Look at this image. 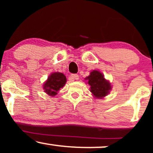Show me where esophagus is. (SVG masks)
<instances>
[{
	"label": "esophagus",
	"mask_w": 153,
	"mask_h": 153,
	"mask_svg": "<svg viewBox=\"0 0 153 153\" xmlns=\"http://www.w3.org/2000/svg\"><path fill=\"white\" fill-rule=\"evenodd\" d=\"M79 79V75L77 74H72L71 76H70V80H78Z\"/></svg>",
	"instance_id": "1"
}]
</instances>
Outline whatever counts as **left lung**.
Listing matches in <instances>:
<instances>
[{"mask_svg": "<svg viewBox=\"0 0 153 153\" xmlns=\"http://www.w3.org/2000/svg\"><path fill=\"white\" fill-rule=\"evenodd\" d=\"M88 83L91 86V92L96 98H102L108 94L111 89L110 83L101 73L97 71H94L86 78Z\"/></svg>", "mask_w": 153, "mask_h": 153, "instance_id": "8db88e82", "label": "left lung"}]
</instances>
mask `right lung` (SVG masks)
Returning <instances> with one entry per match:
<instances>
[{
    "label": "right lung",
    "mask_w": 153,
    "mask_h": 153,
    "mask_svg": "<svg viewBox=\"0 0 153 153\" xmlns=\"http://www.w3.org/2000/svg\"><path fill=\"white\" fill-rule=\"evenodd\" d=\"M66 82V77L60 73H54L50 75L44 85L45 92L50 96H54Z\"/></svg>",
    "instance_id": "right-lung-1"
}]
</instances>
